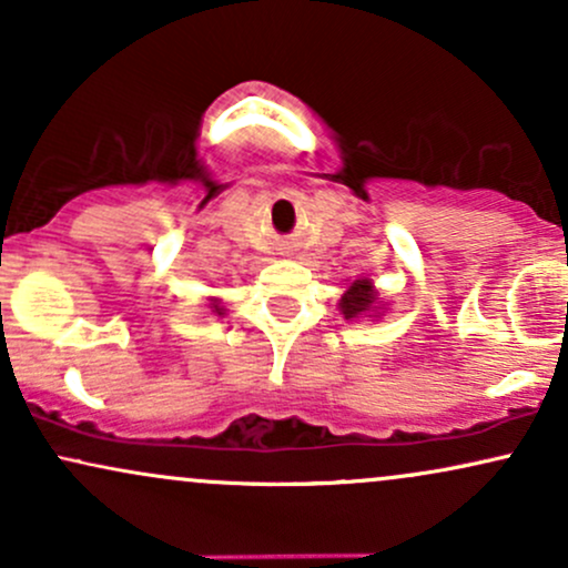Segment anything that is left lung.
Listing matches in <instances>:
<instances>
[{"label":"left lung","mask_w":568,"mask_h":568,"mask_svg":"<svg viewBox=\"0 0 568 568\" xmlns=\"http://www.w3.org/2000/svg\"><path fill=\"white\" fill-rule=\"evenodd\" d=\"M379 293H376L374 283L368 277L355 280L347 291H344L342 302H338V312L344 315V321H357V317H371L379 315Z\"/></svg>","instance_id":"8db88e82"}]
</instances>
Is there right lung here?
Here are the masks:
<instances>
[{
    "label": "right lung",
    "mask_w": 568,
    "mask_h": 568,
    "mask_svg": "<svg viewBox=\"0 0 568 568\" xmlns=\"http://www.w3.org/2000/svg\"><path fill=\"white\" fill-rule=\"evenodd\" d=\"M211 312L213 315H224V306H221V298H211Z\"/></svg>",
    "instance_id": "add662e5"
}]
</instances>
